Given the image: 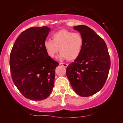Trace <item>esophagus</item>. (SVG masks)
<instances>
[{"label":"esophagus","instance_id":"obj_1","mask_svg":"<svg viewBox=\"0 0 123 123\" xmlns=\"http://www.w3.org/2000/svg\"><path fill=\"white\" fill-rule=\"evenodd\" d=\"M59 65L64 66V67H68V64H65V63H62V62L61 63H59Z\"/></svg>","mask_w":123,"mask_h":123}]
</instances>
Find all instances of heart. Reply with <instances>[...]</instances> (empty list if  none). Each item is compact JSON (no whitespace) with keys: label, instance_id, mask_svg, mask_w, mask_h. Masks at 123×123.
<instances>
[{"label":"heart","instance_id":"heart-1","mask_svg":"<svg viewBox=\"0 0 123 123\" xmlns=\"http://www.w3.org/2000/svg\"><path fill=\"white\" fill-rule=\"evenodd\" d=\"M83 44L84 39L81 33L64 29L53 33L52 41L45 40L43 46L49 57L54 58L59 50V59L72 61L80 55Z\"/></svg>","mask_w":123,"mask_h":123}]
</instances>
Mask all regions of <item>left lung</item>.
Wrapping results in <instances>:
<instances>
[{
    "instance_id": "left-lung-1",
    "label": "left lung",
    "mask_w": 123,
    "mask_h": 123,
    "mask_svg": "<svg viewBox=\"0 0 123 123\" xmlns=\"http://www.w3.org/2000/svg\"><path fill=\"white\" fill-rule=\"evenodd\" d=\"M82 35V51L67 68V76L75 92L89 97L98 92L105 84L110 68V58L104 40L85 25L74 26Z\"/></svg>"
}]
</instances>
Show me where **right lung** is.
Wrapping results in <instances>:
<instances>
[{"instance_id": "obj_1", "label": "right lung", "mask_w": 123, "mask_h": 123, "mask_svg": "<svg viewBox=\"0 0 123 123\" xmlns=\"http://www.w3.org/2000/svg\"><path fill=\"white\" fill-rule=\"evenodd\" d=\"M50 31L47 26L24 31L10 52L13 81L25 97L31 100L46 99L54 87L55 68L59 64L47 55L43 46Z\"/></svg>"}]
</instances>
